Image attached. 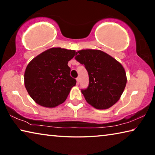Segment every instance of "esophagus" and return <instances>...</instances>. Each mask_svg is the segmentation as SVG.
<instances>
[{"label":"esophagus","mask_w":155,"mask_h":155,"mask_svg":"<svg viewBox=\"0 0 155 155\" xmlns=\"http://www.w3.org/2000/svg\"><path fill=\"white\" fill-rule=\"evenodd\" d=\"M79 82H80V78L79 77H77V84L79 83Z\"/></svg>","instance_id":"1"}]
</instances>
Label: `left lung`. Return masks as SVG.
Masks as SVG:
<instances>
[{
  "label": "left lung",
  "mask_w": 155,
  "mask_h": 155,
  "mask_svg": "<svg viewBox=\"0 0 155 155\" xmlns=\"http://www.w3.org/2000/svg\"><path fill=\"white\" fill-rule=\"evenodd\" d=\"M75 59L88 72V87L81 90L86 101L97 109H108L116 103L127 81L121 64L100 50H81Z\"/></svg>",
  "instance_id": "8db88e82"
}]
</instances>
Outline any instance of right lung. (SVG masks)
Wrapping results in <instances>:
<instances>
[{
    "mask_svg": "<svg viewBox=\"0 0 155 155\" xmlns=\"http://www.w3.org/2000/svg\"><path fill=\"white\" fill-rule=\"evenodd\" d=\"M75 53L73 50L52 48L41 52L28 64L25 85L36 103L52 108L66 100L77 83L70 77V68L68 65Z\"/></svg>",
    "mask_w": 155,
    "mask_h": 155,
    "instance_id": "1",
    "label": "right lung"
}]
</instances>
